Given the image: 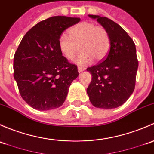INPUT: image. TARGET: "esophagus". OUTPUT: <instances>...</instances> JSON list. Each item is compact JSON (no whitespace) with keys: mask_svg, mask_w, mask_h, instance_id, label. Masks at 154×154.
<instances>
[{"mask_svg":"<svg viewBox=\"0 0 154 154\" xmlns=\"http://www.w3.org/2000/svg\"><path fill=\"white\" fill-rule=\"evenodd\" d=\"M85 68H83V67H82V66H79V67H78V71H79V72H83L84 70H85Z\"/></svg>","mask_w":154,"mask_h":154,"instance_id":"1","label":"esophagus"}]
</instances>
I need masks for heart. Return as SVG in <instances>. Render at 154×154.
I'll list each match as a JSON object with an SVG mask.
<instances>
[{"label":"heart","mask_w":154,"mask_h":154,"mask_svg":"<svg viewBox=\"0 0 154 154\" xmlns=\"http://www.w3.org/2000/svg\"><path fill=\"white\" fill-rule=\"evenodd\" d=\"M69 35L62 33L59 36V49L66 58L71 60L79 53L80 46L82 53L75 59L79 65H88L93 59L101 61L110 50V35L101 26L91 22H81L69 29Z\"/></svg>","instance_id":"obj_1"}]
</instances>
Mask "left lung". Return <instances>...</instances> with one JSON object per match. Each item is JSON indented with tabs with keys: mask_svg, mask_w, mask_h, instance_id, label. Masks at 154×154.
I'll use <instances>...</instances> for the list:
<instances>
[{
	"mask_svg": "<svg viewBox=\"0 0 154 154\" xmlns=\"http://www.w3.org/2000/svg\"><path fill=\"white\" fill-rule=\"evenodd\" d=\"M109 32L110 48L102 62L88 67L92 80L87 92L98 108L118 107L129 99L135 88L138 63L134 41L118 23L106 17L89 15Z\"/></svg>",
	"mask_w": 154,
	"mask_h": 154,
	"instance_id": "left-lung-1",
	"label": "left lung"
}]
</instances>
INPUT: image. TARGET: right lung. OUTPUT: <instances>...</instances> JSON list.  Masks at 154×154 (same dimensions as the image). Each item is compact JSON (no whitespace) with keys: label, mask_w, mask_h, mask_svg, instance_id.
Wrapping results in <instances>:
<instances>
[{"label":"right lung","mask_w":154,"mask_h":154,"mask_svg":"<svg viewBox=\"0 0 154 154\" xmlns=\"http://www.w3.org/2000/svg\"><path fill=\"white\" fill-rule=\"evenodd\" d=\"M80 20L51 17L35 25L22 38L14 56V78L22 99L32 108L53 110L65 101L79 72L62 55L58 38Z\"/></svg>","instance_id":"right-lung-1"}]
</instances>
